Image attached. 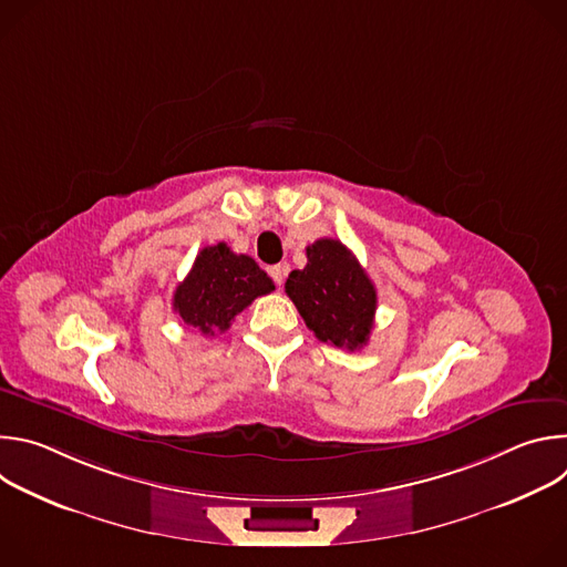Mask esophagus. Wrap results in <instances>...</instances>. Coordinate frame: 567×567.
Here are the masks:
<instances>
[{"mask_svg": "<svg viewBox=\"0 0 567 567\" xmlns=\"http://www.w3.org/2000/svg\"><path fill=\"white\" fill-rule=\"evenodd\" d=\"M285 274H287V271H285V267H282V265H274V267H269V276L274 278V282H276L278 287L285 282Z\"/></svg>", "mask_w": 567, "mask_h": 567, "instance_id": "esophagus-1", "label": "esophagus"}]
</instances>
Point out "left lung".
<instances>
[{"label":"left lung","mask_w":567,"mask_h":567,"mask_svg":"<svg viewBox=\"0 0 567 567\" xmlns=\"http://www.w3.org/2000/svg\"><path fill=\"white\" fill-rule=\"evenodd\" d=\"M285 291L318 341L350 352L368 343L377 289L339 239L320 237L309 245L305 269L289 274Z\"/></svg>","instance_id":"1"}]
</instances>
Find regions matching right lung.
<instances>
[{"label":"right lung","instance_id":"obj_1","mask_svg":"<svg viewBox=\"0 0 567 567\" xmlns=\"http://www.w3.org/2000/svg\"><path fill=\"white\" fill-rule=\"evenodd\" d=\"M274 289V280L254 258L237 256L219 241L199 251L190 274L173 296V307L186 328L215 337V332H226L235 316L258 296Z\"/></svg>","mask_w":567,"mask_h":567}]
</instances>
